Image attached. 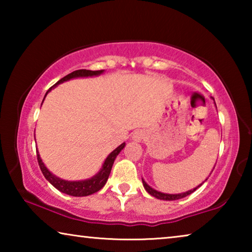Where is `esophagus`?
I'll return each mask as SVG.
<instances>
[{"instance_id":"esophagus-1","label":"esophagus","mask_w":252,"mask_h":252,"mask_svg":"<svg viewBox=\"0 0 252 252\" xmlns=\"http://www.w3.org/2000/svg\"><path fill=\"white\" fill-rule=\"evenodd\" d=\"M144 135H146V133H144L143 131L138 130V131L134 132L133 135H132V138H133L134 141L140 142V141H142V140L144 139Z\"/></svg>"}]
</instances>
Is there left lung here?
Masks as SVG:
<instances>
[{"label":"left lung","instance_id":"8db88e82","mask_svg":"<svg viewBox=\"0 0 252 252\" xmlns=\"http://www.w3.org/2000/svg\"><path fill=\"white\" fill-rule=\"evenodd\" d=\"M142 182H143V187H144V189H146L147 191H148V193H150L151 195H153V197H156L157 199H160V200H167V201H173V200H178V199H182V198H185V197H187V195H189V194H191L192 192H194L195 190L198 189V188L202 185H200V186H198L197 188H194V189H192V190H190V191H187V192H185V193H179V194H168V193H162V192H159V191H157V190H155V189H152L151 187H149L148 185H147V182L144 181V180H142Z\"/></svg>","mask_w":252,"mask_h":252}]
</instances>
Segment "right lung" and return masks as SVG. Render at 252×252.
Returning a JSON list of instances; mask_svg holds the SVG:
<instances>
[{
	"instance_id": "right-lung-1",
	"label": "right lung",
	"mask_w": 252,
	"mask_h": 252,
	"mask_svg": "<svg viewBox=\"0 0 252 252\" xmlns=\"http://www.w3.org/2000/svg\"><path fill=\"white\" fill-rule=\"evenodd\" d=\"M102 72H103V70H97V71H91V70H85V69L76 70V71L72 72V73L65 75L64 78H62L61 80H59L58 82L53 85V87H55V85H58L62 82H64V81L70 80V79L80 78V76L99 75L102 73ZM53 87H51L48 90V92ZM48 92H46V94H48ZM125 146H126V143H122L121 146H119L116 149V150L111 152L108 156V158L105 159L103 165H102L101 171L97 173L96 176H94L91 179H88V180H84V181H65V180H62V179L53 176V174L51 173L48 169H46L43 162H42L39 152L37 151H36V157H37V162H39V165H40L42 173H43V176L45 177L46 180H48L54 188H57L59 191H61V192H63V193L73 195V197H85V195H90L92 193L97 192V191L101 190L102 188L104 187V185L106 183V180H108V178L110 176L113 162H114V160H116L117 156L120 153V151L123 148H125Z\"/></svg>"
}]
</instances>
